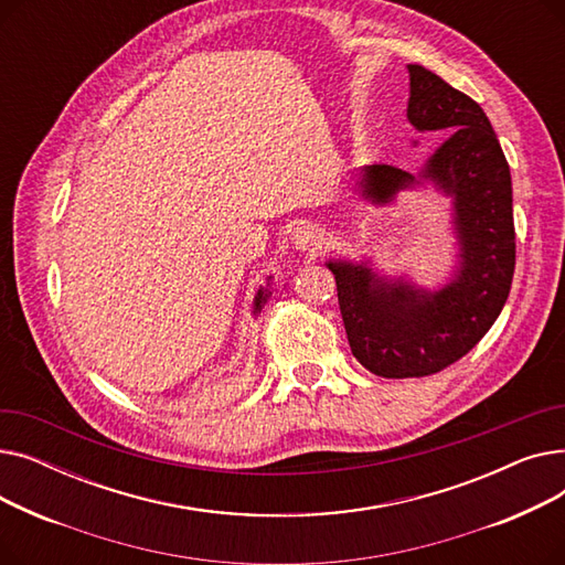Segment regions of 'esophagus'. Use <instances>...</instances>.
<instances>
[{
    "mask_svg": "<svg viewBox=\"0 0 565 565\" xmlns=\"http://www.w3.org/2000/svg\"><path fill=\"white\" fill-rule=\"evenodd\" d=\"M290 241L298 252H316L322 245V233L313 224H300L292 231Z\"/></svg>",
    "mask_w": 565,
    "mask_h": 565,
    "instance_id": "1",
    "label": "esophagus"
}]
</instances>
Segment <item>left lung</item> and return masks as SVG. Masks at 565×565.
<instances>
[{"label": "left lung", "mask_w": 565, "mask_h": 565, "mask_svg": "<svg viewBox=\"0 0 565 565\" xmlns=\"http://www.w3.org/2000/svg\"><path fill=\"white\" fill-rule=\"evenodd\" d=\"M407 121L419 132L454 128L419 173L390 164L360 169L354 192L390 205L398 192L433 185L451 199L456 265L428 290L380 275L369 258L328 260L358 362L382 377H424L477 345L509 300L515 270L511 169L479 103L424 66L409 64Z\"/></svg>", "instance_id": "obj_1"}]
</instances>
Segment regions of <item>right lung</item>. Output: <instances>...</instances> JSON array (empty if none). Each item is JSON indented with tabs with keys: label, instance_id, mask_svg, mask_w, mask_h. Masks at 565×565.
<instances>
[{
	"label": "right lung",
	"instance_id": "1",
	"mask_svg": "<svg viewBox=\"0 0 565 565\" xmlns=\"http://www.w3.org/2000/svg\"><path fill=\"white\" fill-rule=\"evenodd\" d=\"M270 281H273V277H267V286H270ZM267 298H270V288H263V286H260L258 292H256V298H254V316L260 313V309L265 307Z\"/></svg>",
	"mask_w": 565,
	"mask_h": 565
}]
</instances>
